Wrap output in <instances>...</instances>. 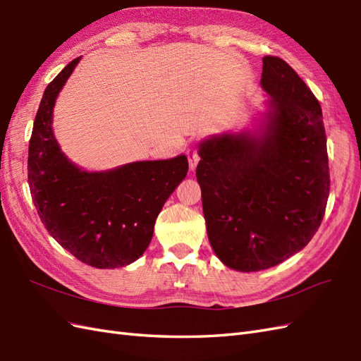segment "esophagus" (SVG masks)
Listing matches in <instances>:
<instances>
[{
  "label": "esophagus",
  "instance_id": "obj_1",
  "mask_svg": "<svg viewBox=\"0 0 361 361\" xmlns=\"http://www.w3.org/2000/svg\"><path fill=\"white\" fill-rule=\"evenodd\" d=\"M188 159H189V166H190V169L193 171L195 168H197V164H198V161H200V154H198L197 148L190 147V148L188 149Z\"/></svg>",
  "mask_w": 361,
  "mask_h": 361
}]
</instances>
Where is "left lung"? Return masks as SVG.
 <instances>
[{"label": "left lung", "mask_w": 361, "mask_h": 361, "mask_svg": "<svg viewBox=\"0 0 361 361\" xmlns=\"http://www.w3.org/2000/svg\"><path fill=\"white\" fill-rule=\"evenodd\" d=\"M252 128L200 142L197 180L214 254L239 272L283 263L312 240L329 195L322 109L280 57H263Z\"/></svg>", "instance_id": "8db88e82"}]
</instances>
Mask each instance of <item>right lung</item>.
<instances>
[{"mask_svg":"<svg viewBox=\"0 0 361 361\" xmlns=\"http://www.w3.org/2000/svg\"><path fill=\"white\" fill-rule=\"evenodd\" d=\"M81 57L47 86L28 147V184L48 233L83 263L115 269L147 251L164 202L186 178L184 154L166 160L86 171L61 151L53 131L60 90Z\"/></svg>","mask_w":361,"mask_h":361,"instance_id":"obj_1","label":"right lung"}]
</instances>
